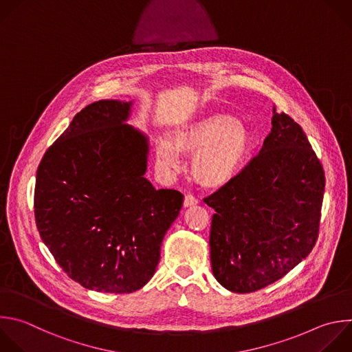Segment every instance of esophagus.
Returning a JSON list of instances; mask_svg holds the SVG:
<instances>
[{"label": "esophagus", "mask_w": 352, "mask_h": 352, "mask_svg": "<svg viewBox=\"0 0 352 352\" xmlns=\"http://www.w3.org/2000/svg\"><path fill=\"white\" fill-rule=\"evenodd\" d=\"M197 203H199V200L192 195H186L185 199H184V206L185 207H192V206H196Z\"/></svg>", "instance_id": "34e87169"}]
</instances>
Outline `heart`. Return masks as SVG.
Returning a JSON list of instances; mask_svg holds the SVG:
<instances>
[{"label": "heart", "instance_id": "heart-1", "mask_svg": "<svg viewBox=\"0 0 352 352\" xmlns=\"http://www.w3.org/2000/svg\"><path fill=\"white\" fill-rule=\"evenodd\" d=\"M253 145L248 127L223 113H207L178 127L171 140L155 145L157 166L167 173L181 170V155L193 156L190 175L206 189H219L242 171Z\"/></svg>", "mask_w": 352, "mask_h": 352}]
</instances>
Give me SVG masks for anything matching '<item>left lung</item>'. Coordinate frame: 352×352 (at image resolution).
<instances>
[{"label": "left lung", "mask_w": 352, "mask_h": 352, "mask_svg": "<svg viewBox=\"0 0 352 352\" xmlns=\"http://www.w3.org/2000/svg\"><path fill=\"white\" fill-rule=\"evenodd\" d=\"M324 192L323 167L302 129L274 107L258 153L226 186L204 199L214 278L233 293L260 290L314 249Z\"/></svg>", "instance_id": "left-lung-1"}]
</instances>
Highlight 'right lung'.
<instances>
[{"mask_svg":"<svg viewBox=\"0 0 352 352\" xmlns=\"http://www.w3.org/2000/svg\"><path fill=\"white\" fill-rule=\"evenodd\" d=\"M133 100H99L74 116L36 178L40 236L82 287L133 293L153 276L184 195L145 173L149 140L127 124Z\"/></svg>","mask_w":352,"mask_h":352,"instance_id":"add662e5","label":"right lung"}]
</instances>
